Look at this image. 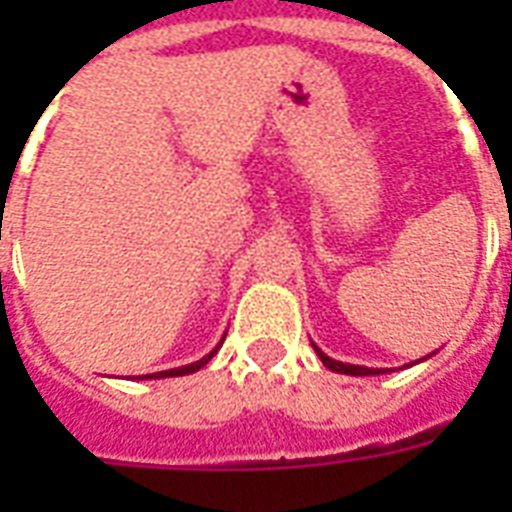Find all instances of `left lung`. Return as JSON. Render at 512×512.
I'll use <instances>...</instances> for the list:
<instances>
[{
	"label": "left lung",
	"instance_id": "1",
	"mask_svg": "<svg viewBox=\"0 0 512 512\" xmlns=\"http://www.w3.org/2000/svg\"><path fill=\"white\" fill-rule=\"evenodd\" d=\"M315 354L321 356V362L329 370H334V373H345V376H378V373H384V370H370V367H359V365H343V362H334V359H329V356L323 354L321 348H315Z\"/></svg>",
	"mask_w": 512,
	"mask_h": 512
}]
</instances>
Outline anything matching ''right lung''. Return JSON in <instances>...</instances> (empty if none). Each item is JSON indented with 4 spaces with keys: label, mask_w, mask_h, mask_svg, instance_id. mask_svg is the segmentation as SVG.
Instances as JSON below:
<instances>
[{
    "label": "right lung",
    "mask_w": 512,
    "mask_h": 512,
    "mask_svg": "<svg viewBox=\"0 0 512 512\" xmlns=\"http://www.w3.org/2000/svg\"><path fill=\"white\" fill-rule=\"evenodd\" d=\"M213 354H216V348H213L208 356H202L200 362H194V365H186V367H175V370H164V373H158L156 378H175V376H189V373H197L202 365H208V362H211ZM139 378H142V376H139ZM145 378H153V376H145Z\"/></svg>",
    "instance_id": "obj_1"
}]
</instances>
